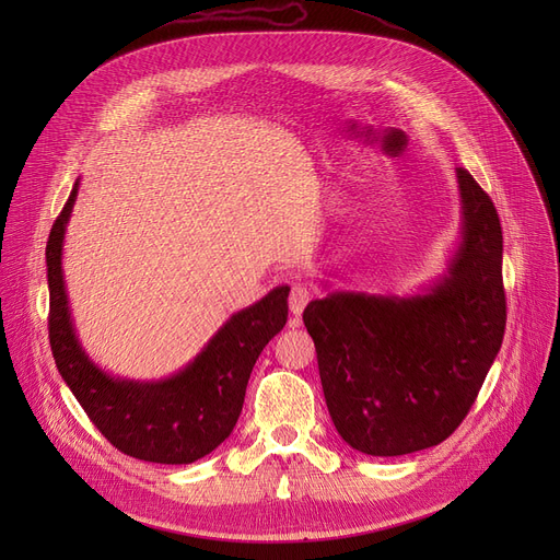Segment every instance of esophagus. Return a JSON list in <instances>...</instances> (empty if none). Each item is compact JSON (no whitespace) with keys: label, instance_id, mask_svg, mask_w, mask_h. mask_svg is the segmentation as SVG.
Returning a JSON list of instances; mask_svg holds the SVG:
<instances>
[{"label":"esophagus","instance_id":"esophagus-1","mask_svg":"<svg viewBox=\"0 0 560 560\" xmlns=\"http://www.w3.org/2000/svg\"><path fill=\"white\" fill-rule=\"evenodd\" d=\"M311 298H313L311 295V288H306L302 283L292 285V290H290V313L295 315V317H300L304 313L306 304L311 302Z\"/></svg>","mask_w":560,"mask_h":560}]
</instances>
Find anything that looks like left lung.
Listing matches in <instances>:
<instances>
[{
    "mask_svg": "<svg viewBox=\"0 0 560 560\" xmlns=\"http://www.w3.org/2000/svg\"><path fill=\"white\" fill-rule=\"evenodd\" d=\"M463 235L424 295L331 292L304 308L329 416L370 456L447 440L472 408L504 340V235L492 199L458 167Z\"/></svg>",
    "mask_w": 560,
    "mask_h": 560,
    "instance_id": "left-lung-1",
    "label": "left lung"
}]
</instances>
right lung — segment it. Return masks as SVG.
Returning <instances> with one entry per match:
<instances>
[{"instance_id":"right-lung-1","label":"right lung","mask_w":560,"mask_h":560,"mask_svg":"<svg viewBox=\"0 0 560 560\" xmlns=\"http://www.w3.org/2000/svg\"><path fill=\"white\" fill-rule=\"evenodd\" d=\"M74 184L47 241L49 345L58 372L85 416L127 456L188 465L211 454L241 418L247 381L262 347L288 319V285L233 313L197 359L163 381H127L102 372L79 345L61 270L63 235L77 199Z\"/></svg>"}]
</instances>
